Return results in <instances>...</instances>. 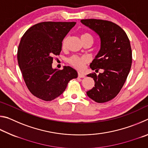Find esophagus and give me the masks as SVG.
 Here are the masks:
<instances>
[{
	"label": "esophagus",
	"instance_id": "obj_1",
	"mask_svg": "<svg viewBox=\"0 0 148 148\" xmlns=\"http://www.w3.org/2000/svg\"><path fill=\"white\" fill-rule=\"evenodd\" d=\"M78 77H80V78H84V77H86V76L84 74L81 73V72H78Z\"/></svg>",
	"mask_w": 148,
	"mask_h": 148
}]
</instances>
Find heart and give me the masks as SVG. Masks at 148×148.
<instances>
[{
    "label": "heart",
    "mask_w": 148,
    "mask_h": 148,
    "mask_svg": "<svg viewBox=\"0 0 148 148\" xmlns=\"http://www.w3.org/2000/svg\"><path fill=\"white\" fill-rule=\"evenodd\" d=\"M81 38L82 39L92 38L93 40L91 34H90L89 33H87V32L82 34ZM67 40H68V38H67V37H65L62 42V48H64V47H66V44H67ZM69 62L72 65V66H74V68L81 71V70H83L85 68L86 64L88 62V59H87L86 57H79V56H74L71 57V58H69Z\"/></svg>",
    "instance_id": "obj_1"
}]
</instances>
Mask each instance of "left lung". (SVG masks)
Listing matches in <instances>:
<instances>
[{"label":"left lung","mask_w":148,"mask_h":148,"mask_svg":"<svg viewBox=\"0 0 148 148\" xmlns=\"http://www.w3.org/2000/svg\"><path fill=\"white\" fill-rule=\"evenodd\" d=\"M101 38V49L90 64L92 70L104 72L87 75L93 78L95 87L87 92L90 99L103 103L116 97L123 86L131 70L132 50L129 39L121 27L106 20L82 19Z\"/></svg>","instance_id":"8db88e82"}]
</instances>
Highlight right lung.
I'll list each match as a JSON object with an SVG mask.
<instances>
[{"label": "right lung", "instance_id": "obj_1", "mask_svg": "<svg viewBox=\"0 0 148 148\" xmlns=\"http://www.w3.org/2000/svg\"><path fill=\"white\" fill-rule=\"evenodd\" d=\"M76 23L42 22L30 27L22 36L17 61L27 88L37 98L52 101L64 91L70 80L77 77L71 66L52 68L53 56L60 54L62 40Z\"/></svg>", "mask_w": 148, "mask_h": 148}]
</instances>
